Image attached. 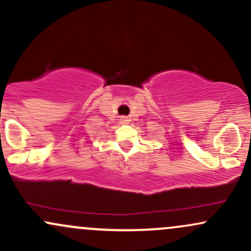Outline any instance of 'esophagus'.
<instances>
[{"mask_svg":"<svg viewBox=\"0 0 251 251\" xmlns=\"http://www.w3.org/2000/svg\"><path fill=\"white\" fill-rule=\"evenodd\" d=\"M120 122L122 123V125H126V123H128V122H129L128 117H126V116H122V117L120 118Z\"/></svg>","mask_w":251,"mask_h":251,"instance_id":"obj_1","label":"esophagus"}]
</instances>
